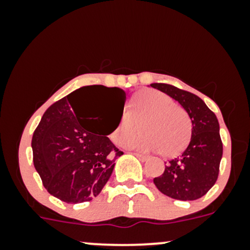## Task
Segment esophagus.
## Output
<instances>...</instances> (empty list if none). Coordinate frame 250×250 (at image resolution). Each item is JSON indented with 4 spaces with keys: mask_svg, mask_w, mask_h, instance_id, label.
<instances>
[{
    "mask_svg": "<svg viewBox=\"0 0 250 250\" xmlns=\"http://www.w3.org/2000/svg\"><path fill=\"white\" fill-rule=\"evenodd\" d=\"M134 155H135V156L137 157V159L140 160V161H142V162H145L146 160L148 159L147 156H145V155H142V154H139V153H134Z\"/></svg>",
    "mask_w": 250,
    "mask_h": 250,
    "instance_id": "esophagus-1",
    "label": "esophagus"
}]
</instances>
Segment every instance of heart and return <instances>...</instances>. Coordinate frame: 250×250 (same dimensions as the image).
Instances as JSON below:
<instances>
[{"label":"heart","instance_id":"1","mask_svg":"<svg viewBox=\"0 0 250 250\" xmlns=\"http://www.w3.org/2000/svg\"><path fill=\"white\" fill-rule=\"evenodd\" d=\"M142 125L145 135L128 141L136 136ZM191 136V122L187 111L175 104L173 99L157 90H142L133 97L130 114L123 113L111 140L143 153L159 151L166 157L179 155L188 146Z\"/></svg>","mask_w":250,"mask_h":250}]
</instances>
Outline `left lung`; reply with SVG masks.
<instances>
[{"mask_svg":"<svg viewBox=\"0 0 250 250\" xmlns=\"http://www.w3.org/2000/svg\"><path fill=\"white\" fill-rule=\"evenodd\" d=\"M187 111L191 121L188 147L170 160L154 183L162 194L175 200L194 201L207 194L219 176L222 159V141L217 117L199 96L166 83H151Z\"/></svg>","mask_w":250,"mask_h":250,"instance_id":"8db88e82","label":"left lung"}]
</instances>
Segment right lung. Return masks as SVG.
I'll return each mask as SVG.
<instances>
[{
  "instance_id": "add662e5",
  "label": "right lung",
  "mask_w": 250,
  "mask_h": 250,
  "mask_svg": "<svg viewBox=\"0 0 250 250\" xmlns=\"http://www.w3.org/2000/svg\"><path fill=\"white\" fill-rule=\"evenodd\" d=\"M107 96L120 108L110 127L107 106L89 105L85 95ZM125 93L120 88L85 85L51 104L31 140L33 161L49 194L67 203H82L101 193L123 154L107 137L123 114Z\"/></svg>"
}]
</instances>
